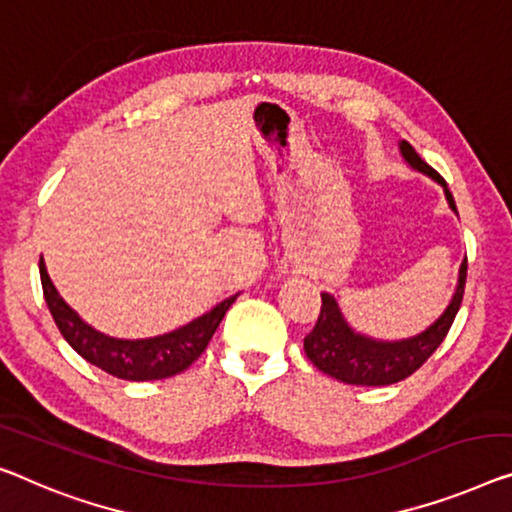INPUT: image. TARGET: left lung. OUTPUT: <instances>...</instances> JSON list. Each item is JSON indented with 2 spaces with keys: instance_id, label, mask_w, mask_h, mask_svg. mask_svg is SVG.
Listing matches in <instances>:
<instances>
[{
  "instance_id": "obj_1",
  "label": "left lung",
  "mask_w": 512,
  "mask_h": 512,
  "mask_svg": "<svg viewBox=\"0 0 512 512\" xmlns=\"http://www.w3.org/2000/svg\"><path fill=\"white\" fill-rule=\"evenodd\" d=\"M400 149L411 167H416L418 172L427 174V177H432L444 186L446 200L457 213L455 200L451 190L446 186L444 177H441L434 167L427 165L407 140H402ZM464 285H467V259H464L460 266V280H457L453 301L446 308L444 315L421 335L400 342H377L365 338V335L354 333L347 326L345 319H342L340 308L333 296L322 294V310H319V317L315 326H312V331L305 335L303 340L305 356H308L310 363L315 365L317 370H322L324 375L345 381V384L388 386L395 384V381L407 379L421 368L427 358L437 352V347L444 342L446 333L451 331L453 319L457 315V310H460L464 296Z\"/></svg>"
}]
</instances>
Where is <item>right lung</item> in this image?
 Returning a JSON list of instances; mask_svg holds the SVG:
<instances>
[{
    "label": "right lung",
    "instance_id": "1",
    "mask_svg": "<svg viewBox=\"0 0 512 512\" xmlns=\"http://www.w3.org/2000/svg\"><path fill=\"white\" fill-rule=\"evenodd\" d=\"M38 269H41L45 303H48L50 315L68 345L91 365H96V368H101L112 377L128 381L165 379L190 368L207 349L218 324L223 322L225 312L230 310V305L236 299V296H230L207 315L197 317L195 322L181 326L177 331L158 335V338L117 340L94 331L89 324L82 322L78 312L68 308V303L61 299L48 271H45L43 257L38 262Z\"/></svg>",
    "mask_w": 512,
    "mask_h": 512
}]
</instances>
